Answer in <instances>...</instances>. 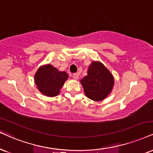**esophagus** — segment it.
I'll list each match as a JSON object with an SVG mask.
<instances>
[{"mask_svg": "<svg viewBox=\"0 0 153 153\" xmlns=\"http://www.w3.org/2000/svg\"><path fill=\"white\" fill-rule=\"evenodd\" d=\"M72 77L74 79H79V74H78V73H74V74H73V75H72Z\"/></svg>", "mask_w": 153, "mask_h": 153, "instance_id": "obj_1", "label": "esophagus"}]
</instances>
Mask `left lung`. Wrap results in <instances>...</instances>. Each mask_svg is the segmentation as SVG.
<instances>
[{
    "instance_id": "1",
    "label": "left lung",
    "mask_w": 153,
    "mask_h": 153,
    "mask_svg": "<svg viewBox=\"0 0 153 153\" xmlns=\"http://www.w3.org/2000/svg\"><path fill=\"white\" fill-rule=\"evenodd\" d=\"M80 82L86 97L95 101L104 100L112 91L114 86L113 74L99 61L91 62L87 75Z\"/></svg>"
}]
</instances>
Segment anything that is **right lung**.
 Listing matches in <instances>:
<instances>
[{"mask_svg":"<svg viewBox=\"0 0 153 153\" xmlns=\"http://www.w3.org/2000/svg\"><path fill=\"white\" fill-rule=\"evenodd\" d=\"M68 78L69 75L66 71H59L50 64L39 67L34 76L37 89L48 97L59 95Z\"/></svg>","mask_w":153,"mask_h":153,"instance_id":"obj_1","label":"right lung"}]
</instances>
